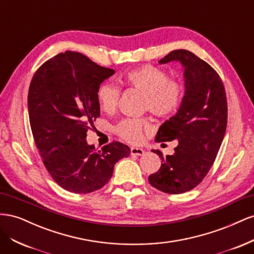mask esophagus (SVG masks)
I'll use <instances>...</instances> for the list:
<instances>
[{"label":"esophagus","instance_id":"esophagus-1","mask_svg":"<svg viewBox=\"0 0 254 254\" xmlns=\"http://www.w3.org/2000/svg\"><path fill=\"white\" fill-rule=\"evenodd\" d=\"M130 153H131V156H143L144 150L142 148L131 147V148H130Z\"/></svg>","mask_w":254,"mask_h":254}]
</instances>
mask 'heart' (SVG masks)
<instances>
[{"instance_id":"obj_1","label":"heart","mask_w":254,"mask_h":254,"mask_svg":"<svg viewBox=\"0 0 254 254\" xmlns=\"http://www.w3.org/2000/svg\"><path fill=\"white\" fill-rule=\"evenodd\" d=\"M121 81L128 88L144 93L143 108L159 119H167L177 112L183 101L184 86L180 80L170 78L162 68L145 64L132 68L122 76ZM121 90L118 86L104 81L96 90V101L104 112L111 114L118 108ZM150 129L146 119L127 118L115 126L114 131L128 143L137 144L143 133Z\"/></svg>"}]
</instances>
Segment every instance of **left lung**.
<instances>
[{
    "label": "left lung",
    "instance_id": "1",
    "mask_svg": "<svg viewBox=\"0 0 254 254\" xmlns=\"http://www.w3.org/2000/svg\"><path fill=\"white\" fill-rule=\"evenodd\" d=\"M171 61L184 67L186 91L178 111L160 126L156 142L177 140L178 145L166 157L152 149L162 163L148 181L164 193L182 194L203 180L216 159L227 128L228 104L224 83L209 64L187 50L173 51L159 64Z\"/></svg>",
    "mask_w": 254,
    "mask_h": 254
}]
</instances>
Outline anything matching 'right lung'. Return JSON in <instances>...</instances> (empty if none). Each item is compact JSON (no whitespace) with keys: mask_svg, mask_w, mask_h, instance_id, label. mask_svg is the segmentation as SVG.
<instances>
[{"mask_svg":"<svg viewBox=\"0 0 254 254\" xmlns=\"http://www.w3.org/2000/svg\"><path fill=\"white\" fill-rule=\"evenodd\" d=\"M114 73L66 51L45 61L30 81L27 104L36 146L52 178L71 193L102 189L115 163L130 153L120 142L97 150L86 140L89 124L101 115L96 90Z\"/></svg>","mask_w":254,"mask_h":254,"instance_id":"1","label":"right lung"}]
</instances>
